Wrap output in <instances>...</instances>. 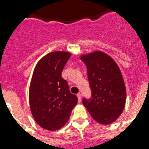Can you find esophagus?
I'll list each match as a JSON object with an SVG mask.
<instances>
[{"mask_svg": "<svg viewBox=\"0 0 149 149\" xmlns=\"http://www.w3.org/2000/svg\"><path fill=\"white\" fill-rule=\"evenodd\" d=\"M77 98H78V102H81V93H78V94L77 95Z\"/></svg>", "mask_w": 149, "mask_h": 149, "instance_id": "obj_1", "label": "esophagus"}]
</instances>
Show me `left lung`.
Here are the masks:
<instances>
[{"label":"left lung","mask_w":149,"mask_h":149,"mask_svg":"<svg viewBox=\"0 0 149 149\" xmlns=\"http://www.w3.org/2000/svg\"><path fill=\"white\" fill-rule=\"evenodd\" d=\"M87 68L92 91L90 99L83 104L94 120L102 125L115 122L122 114L126 101V89L122 72L111 56L102 51L81 55Z\"/></svg>","instance_id":"left-lung-1"}]
</instances>
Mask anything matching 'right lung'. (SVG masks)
Wrapping results in <instances>:
<instances>
[{"mask_svg": "<svg viewBox=\"0 0 149 149\" xmlns=\"http://www.w3.org/2000/svg\"><path fill=\"white\" fill-rule=\"evenodd\" d=\"M71 56L66 51L46 54L34 68L29 89L30 107L38 125L48 131L59 130L68 122L77 103L61 74Z\"/></svg>", "mask_w": 149, "mask_h": 149, "instance_id": "add662e5", "label": "right lung"}]
</instances>
